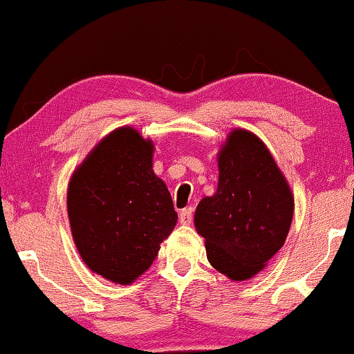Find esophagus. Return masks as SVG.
<instances>
[{"mask_svg":"<svg viewBox=\"0 0 354 354\" xmlns=\"http://www.w3.org/2000/svg\"><path fill=\"white\" fill-rule=\"evenodd\" d=\"M180 223L188 225L193 223V207H186L180 212Z\"/></svg>","mask_w":354,"mask_h":354,"instance_id":"1","label":"esophagus"}]
</instances>
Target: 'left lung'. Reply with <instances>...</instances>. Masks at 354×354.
<instances>
[{
  "instance_id": "left-lung-1",
  "label": "left lung",
  "mask_w": 354,
  "mask_h": 354,
  "mask_svg": "<svg viewBox=\"0 0 354 354\" xmlns=\"http://www.w3.org/2000/svg\"><path fill=\"white\" fill-rule=\"evenodd\" d=\"M219 183L203 198L194 225L207 261L231 280L259 274L287 239L293 194L269 148L252 131L232 130L218 155Z\"/></svg>"
}]
</instances>
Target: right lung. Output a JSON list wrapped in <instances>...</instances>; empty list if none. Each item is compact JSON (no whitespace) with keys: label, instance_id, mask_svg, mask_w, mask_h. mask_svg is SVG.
<instances>
[{"label":"right lung","instance_id":"1","mask_svg":"<svg viewBox=\"0 0 354 354\" xmlns=\"http://www.w3.org/2000/svg\"><path fill=\"white\" fill-rule=\"evenodd\" d=\"M153 142L131 127L105 136L75 169L67 189L72 237L87 267L129 285L151 266L178 214L153 173Z\"/></svg>","mask_w":354,"mask_h":354}]
</instances>
